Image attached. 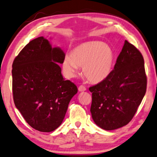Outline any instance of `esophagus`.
I'll return each instance as SVG.
<instances>
[{"label":"esophagus","mask_w":157,"mask_h":157,"mask_svg":"<svg viewBox=\"0 0 157 157\" xmlns=\"http://www.w3.org/2000/svg\"><path fill=\"white\" fill-rule=\"evenodd\" d=\"M86 88L84 86H83V85H81L80 86L78 87L79 91H86Z\"/></svg>","instance_id":"1"}]
</instances>
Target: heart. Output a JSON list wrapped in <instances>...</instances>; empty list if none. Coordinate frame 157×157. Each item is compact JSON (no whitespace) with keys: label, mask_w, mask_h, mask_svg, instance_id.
Here are the masks:
<instances>
[{"label":"heart","mask_w":157,"mask_h":157,"mask_svg":"<svg viewBox=\"0 0 157 157\" xmlns=\"http://www.w3.org/2000/svg\"><path fill=\"white\" fill-rule=\"evenodd\" d=\"M115 61L113 49L101 40H91L77 45L66 56L62 67L67 78L76 76L78 66H83V74L87 80L98 83L109 77Z\"/></svg>","instance_id":"1"}]
</instances>
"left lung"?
Here are the masks:
<instances>
[{
	"mask_svg": "<svg viewBox=\"0 0 157 157\" xmlns=\"http://www.w3.org/2000/svg\"><path fill=\"white\" fill-rule=\"evenodd\" d=\"M147 83L142 55L125 40L108 78L89 88L90 111L96 125L110 131L129 123L145 95Z\"/></svg>",
	"mask_w": 157,
	"mask_h": 157,
	"instance_id": "8db88e82",
	"label": "left lung"
}]
</instances>
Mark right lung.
I'll return each mask as SVG.
<instances>
[{
  "mask_svg": "<svg viewBox=\"0 0 157 157\" xmlns=\"http://www.w3.org/2000/svg\"><path fill=\"white\" fill-rule=\"evenodd\" d=\"M65 53L52 48L43 36L30 41L13 63L14 104L36 130L51 132L61 125L68 104L78 89L64 80L61 68Z\"/></svg>",
  "mask_w": 157,
  "mask_h": 157,
  "instance_id": "obj_1",
  "label": "right lung"
}]
</instances>
